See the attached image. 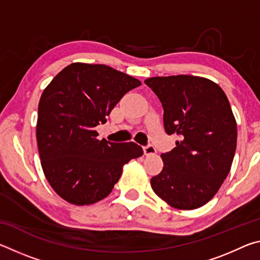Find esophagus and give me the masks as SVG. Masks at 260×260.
I'll return each instance as SVG.
<instances>
[{
	"label": "esophagus",
	"instance_id": "esophagus-1",
	"mask_svg": "<svg viewBox=\"0 0 260 260\" xmlns=\"http://www.w3.org/2000/svg\"><path fill=\"white\" fill-rule=\"evenodd\" d=\"M143 152L146 156H153V155H156V149L152 146H147L143 148Z\"/></svg>",
	"mask_w": 260,
	"mask_h": 260
}]
</instances>
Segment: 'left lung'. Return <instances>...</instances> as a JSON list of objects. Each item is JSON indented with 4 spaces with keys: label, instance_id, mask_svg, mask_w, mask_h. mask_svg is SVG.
Returning <instances> with one entry per match:
<instances>
[{
    "label": "left lung",
    "instance_id": "left-lung-1",
    "mask_svg": "<svg viewBox=\"0 0 260 260\" xmlns=\"http://www.w3.org/2000/svg\"><path fill=\"white\" fill-rule=\"evenodd\" d=\"M161 102L164 127L177 135L172 151L161 153V172L151 178L156 195L178 210L201 208L213 199L234 159L237 127L219 85L196 76L144 80Z\"/></svg>",
    "mask_w": 260,
    "mask_h": 260
}]
</instances>
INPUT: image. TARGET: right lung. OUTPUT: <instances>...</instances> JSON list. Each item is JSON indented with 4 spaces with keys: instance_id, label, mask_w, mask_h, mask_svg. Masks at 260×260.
Instances as JSON below:
<instances>
[{
    "instance_id": "obj_1",
    "label": "right lung",
    "mask_w": 260,
    "mask_h": 260,
    "mask_svg": "<svg viewBox=\"0 0 260 260\" xmlns=\"http://www.w3.org/2000/svg\"><path fill=\"white\" fill-rule=\"evenodd\" d=\"M140 85L107 65L72 63L45 88L38 111L39 155L48 182L64 201L82 206L105 199L124 165L143 155L136 143L99 140L95 131Z\"/></svg>"
}]
</instances>
